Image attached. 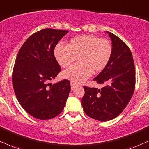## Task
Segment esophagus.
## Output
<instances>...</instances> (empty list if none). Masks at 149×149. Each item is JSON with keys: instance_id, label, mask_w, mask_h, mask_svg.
Wrapping results in <instances>:
<instances>
[{"instance_id": "34e87169", "label": "esophagus", "mask_w": 149, "mask_h": 149, "mask_svg": "<svg viewBox=\"0 0 149 149\" xmlns=\"http://www.w3.org/2000/svg\"><path fill=\"white\" fill-rule=\"evenodd\" d=\"M76 84L74 83L73 82H71V90H73L75 87H76Z\"/></svg>"}]
</instances>
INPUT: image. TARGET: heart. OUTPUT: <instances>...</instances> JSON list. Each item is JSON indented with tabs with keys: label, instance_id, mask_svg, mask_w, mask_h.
<instances>
[{
	"label": "heart",
	"instance_id": "b5f03b06",
	"mask_svg": "<svg viewBox=\"0 0 149 149\" xmlns=\"http://www.w3.org/2000/svg\"><path fill=\"white\" fill-rule=\"evenodd\" d=\"M59 64L67 67L78 57L79 63L62 73V77L75 83L85 81L94 73L101 72L107 67L112 54V46L108 40L93 35L73 37L68 45L58 44L54 51Z\"/></svg>",
	"mask_w": 149,
	"mask_h": 149
}]
</instances>
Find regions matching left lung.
I'll return each instance as SVG.
<instances>
[{"mask_svg":"<svg viewBox=\"0 0 149 149\" xmlns=\"http://www.w3.org/2000/svg\"><path fill=\"white\" fill-rule=\"evenodd\" d=\"M111 39L112 54L107 67L94 80L105 84L101 89L84 86L82 98L84 112L92 119L110 121L126 108L135 90V70L128 46L117 36L105 31Z\"/></svg>","mask_w":149,"mask_h":149,"instance_id":"left-lung-1","label":"left lung"}]
</instances>
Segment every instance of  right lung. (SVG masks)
<instances>
[{
    "mask_svg": "<svg viewBox=\"0 0 149 149\" xmlns=\"http://www.w3.org/2000/svg\"><path fill=\"white\" fill-rule=\"evenodd\" d=\"M67 30L46 28L27 39L16 58L12 85L21 107L41 120L50 119L63 110L71 91L70 82L51 81L60 72L54 55L57 43Z\"/></svg>",
    "mask_w": 149,
    "mask_h": 149,
    "instance_id": "obj_1",
    "label": "right lung"
}]
</instances>
